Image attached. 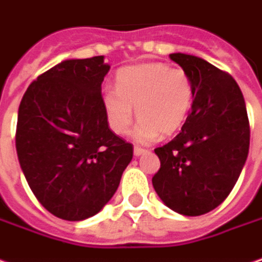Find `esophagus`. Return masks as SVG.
<instances>
[{
    "label": "esophagus",
    "mask_w": 262,
    "mask_h": 262,
    "mask_svg": "<svg viewBox=\"0 0 262 262\" xmlns=\"http://www.w3.org/2000/svg\"><path fill=\"white\" fill-rule=\"evenodd\" d=\"M144 152H147V150L145 148H141V147H138V145H135L134 147V156H141V154H144Z\"/></svg>",
    "instance_id": "esophagus-1"
}]
</instances>
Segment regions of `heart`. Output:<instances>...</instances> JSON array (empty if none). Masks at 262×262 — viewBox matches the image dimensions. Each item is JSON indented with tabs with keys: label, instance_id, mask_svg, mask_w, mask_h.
I'll return each instance as SVG.
<instances>
[{
	"label": "heart",
	"instance_id": "obj_1",
	"mask_svg": "<svg viewBox=\"0 0 262 262\" xmlns=\"http://www.w3.org/2000/svg\"><path fill=\"white\" fill-rule=\"evenodd\" d=\"M194 83L183 69L166 63H143L117 72L115 88L105 89L101 98L103 114L115 134H125L134 119V138L150 143L160 134L170 135L182 128L192 111Z\"/></svg>",
	"mask_w": 262,
	"mask_h": 262
}]
</instances>
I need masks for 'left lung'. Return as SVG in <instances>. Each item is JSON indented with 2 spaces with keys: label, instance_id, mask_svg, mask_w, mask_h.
Masks as SVG:
<instances>
[{
  "label": "left lung",
  "instance_id": "obj_1",
  "mask_svg": "<svg viewBox=\"0 0 262 262\" xmlns=\"http://www.w3.org/2000/svg\"><path fill=\"white\" fill-rule=\"evenodd\" d=\"M170 59L194 83V101L182 131L156 148L160 170L152 186L163 203L184 216H199L228 198L250 150V121L231 75L192 54Z\"/></svg>",
  "mask_w": 262,
  "mask_h": 262
}]
</instances>
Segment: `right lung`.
<instances>
[{
	"label": "right lung",
	"instance_id": "1",
	"mask_svg": "<svg viewBox=\"0 0 262 262\" xmlns=\"http://www.w3.org/2000/svg\"><path fill=\"white\" fill-rule=\"evenodd\" d=\"M103 56L63 60L31 82L18 108L15 148L31 192L52 215L83 221L118 189L133 144L102 110Z\"/></svg>",
	"mask_w": 262,
	"mask_h": 262
}]
</instances>
